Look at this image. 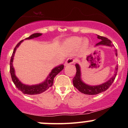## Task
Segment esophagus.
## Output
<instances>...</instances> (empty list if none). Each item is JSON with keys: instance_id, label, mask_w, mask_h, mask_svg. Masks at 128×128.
I'll use <instances>...</instances> for the list:
<instances>
[{"instance_id": "obj_1", "label": "esophagus", "mask_w": 128, "mask_h": 128, "mask_svg": "<svg viewBox=\"0 0 128 128\" xmlns=\"http://www.w3.org/2000/svg\"><path fill=\"white\" fill-rule=\"evenodd\" d=\"M74 62V60L73 59V58H68V59L66 60V61L65 62V64H64V65L65 66H68V65H70V64H72Z\"/></svg>"}]
</instances>
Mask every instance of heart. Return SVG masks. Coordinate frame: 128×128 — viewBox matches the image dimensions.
I'll return each instance as SVG.
<instances>
[{
	"instance_id": "b5f03b06",
	"label": "heart",
	"mask_w": 128,
	"mask_h": 128,
	"mask_svg": "<svg viewBox=\"0 0 128 128\" xmlns=\"http://www.w3.org/2000/svg\"><path fill=\"white\" fill-rule=\"evenodd\" d=\"M89 42L86 38H82L80 37L74 36L67 39L64 42V47L69 49H74L79 47L81 50H85L88 48Z\"/></svg>"
}]
</instances>
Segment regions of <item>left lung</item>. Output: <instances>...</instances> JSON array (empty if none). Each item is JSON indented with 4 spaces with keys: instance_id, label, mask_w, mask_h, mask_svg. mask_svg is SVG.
Returning a JSON list of instances; mask_svg holds the SVG:
<instances>
[{
    "instance_id": "1",
    "label": "left lung",
    "mask_w": 128,
    "mask_h": 128,
    "mask_svg": "<svg viewBox=\"0 0 128 128\" xmlns=\"http://www.w3.org/2000/svg\"><path fill=\"white\" fill-rule=\"evenodd\" d=\"M98 38L101 40V41L98 43H97L95 46H106L109 47L114 46V45L111 44V41L106 37L98 36ZM114 52H115L116 56H117V49H114ZM75 66L76 68V73L75 76L73 79V86L78 90L80 92L88 95L98 94L105 92L107 89H108V88L111 86V84L114 82V79L116 78V76L117 75V70H118V66L116 65L114 74L109 80H107L105 82L102 84L98 85V86H90V85H88L84 82L82 80L81 70H80V66L78 64H76Z\"/></svg>"
}]
</instances>
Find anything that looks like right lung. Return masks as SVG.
I'll return each instance as SVG.
<instances>
[{
  "label": "right lung",
  "mask_w": 128,
  "mask_h": 128,
  "mask_svg": "<svg viewBox=\"0 0 128 128\" xmlns=\"http://www.w3.org/2000/svg\"><path fill=\"white\" fill-rule=\"evenodd\" d=\"M42 35L41 33H35L32 34L29 37L26 38L24 40H30L35 38H37L38 36H40ZM24 40L20 41V42L16 45V46L14 48V51L11 56V60H10V73H11V78L14 82L16 87L18 88V90L21 91L23 93L29 95H34V94H38L42 93V92H44L47 90L49 89L50 87L52 86L53 83H54V78L55 77L57 74L59 73L61 70H63L64 68V65L61 64L58 66H56L55 68H54L51 70L49 75L45 79L44 81L36 85H32V86H29V85L24 84L19 80L18 78L17 77L15 74V70H14V67H13V60H14V54H15L17 48H18L20 44L23 42Z\"/></svg>",
  "instance_id": "add662e5"
}]
</instances>
